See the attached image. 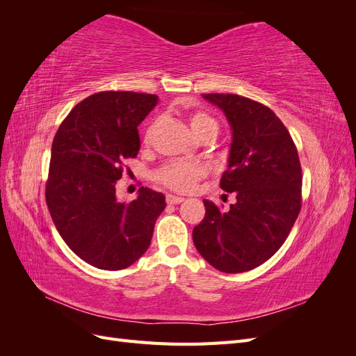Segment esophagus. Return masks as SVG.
Wrapping results in <instances>:
<instances>
[{"label":"esophagus","instance_id":"1","mask_svg":"<svg viewBox=\"0 0 356 356\" xmlns=\"http://www.w3.org/2000/svg\"><path fill=\"white\" fill-rule=\"evenodd\" d=\"M182 200H184V197H181V196H175V195H166V202H168V203H170V204L181 203Z\"/></svg>","mask_w":356,"mask_h":356}]
</instances>
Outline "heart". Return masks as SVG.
<instances>
[{"label":"heart","mask_w":356,"mask_h":356,"mask_svg":"<svg viewBox=\"0 0 356 356\" xmlns=\"http://www.w3.org/2000/svg\"><path fill=\"white\" fill-rule=\"evenodd\" d=\"M190 126L195 132L196 136H200L202 134L212 132L217 135L218 123L212 115L204 111H193L190 114ZM153 127L149 126L144 135V141L149 143L152 138ZM204 166L200 163H191V161H169L163 168H160L156 174L157 182L161 186H165L170 190L187 193L195 188L197 179H200L204 175Z\"/></svg>","instance_id":"heart-1"}]
</instances>
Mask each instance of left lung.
I'll return each mask as SVG.
<instances>
[{"label": "left lung", "mask_w": 356, "mask_h": 356, "mask_svg": "<svg viewBox=\"0 0 356 356\" xmlns=\"http://www.w3.org/2000/svg\"><path fill=\"white\" fill-rule=\"evenodd\" d=\"M233 129L229 168L220 187L236 193L222 211L203 200L193 242L212 267L242 273L261 266L284 245L301 209V165L288 129L268 106L232 93H204Z\"/></svg>", "instance_id": "1"}]
</instances>
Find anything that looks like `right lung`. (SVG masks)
Returning <instances> with one entry per match:
<instances>
[{
	"label": "right lung",
	"instance_id": "add662e5",
	"mask_svg": "<svg viewBox=\"0 0 356 356\" xmlns=\"http://www.w3.org/2000/svg\"><path fill=\"white\" fill-rule=\"evenodd\" d=\"M156 95L105 90L83 99L63 118L53 139L46 202L59 234L83 261L122 270L149 246L165 196L139 188L132 202H118L115 181L139 152L138 126Z\"/></svg>",
	"mask_w": 356,
	"mask_h": 356
}]
</instances>
